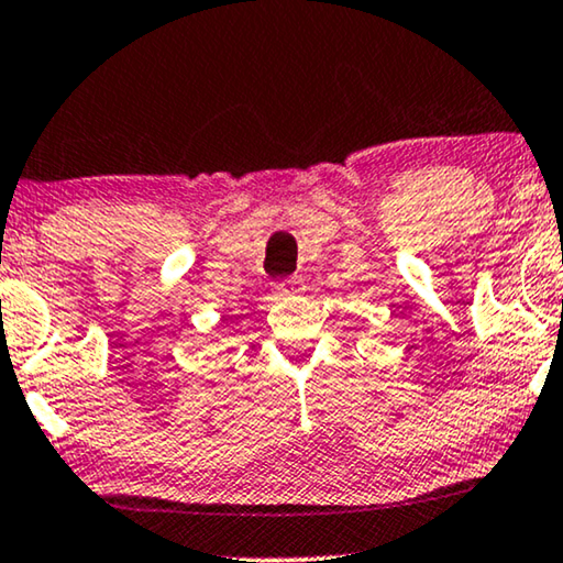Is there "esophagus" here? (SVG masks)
I'll return each mask as SVG.
<instances>
[{"mask_svg":"<svg viewBox=\"0 0 563 563\" xmlns=\"http://www.w3.org/2000/svg\"><path fill=\"white\" fill-rule=\"evenodd\" d=\"M295 279H297V276H291V282H289V284H297V282H295Z\"/></svg>","mask_w":563,"mask_h":563,"instance_id":"34e87169","label":"esophagus"}]
</instances>
